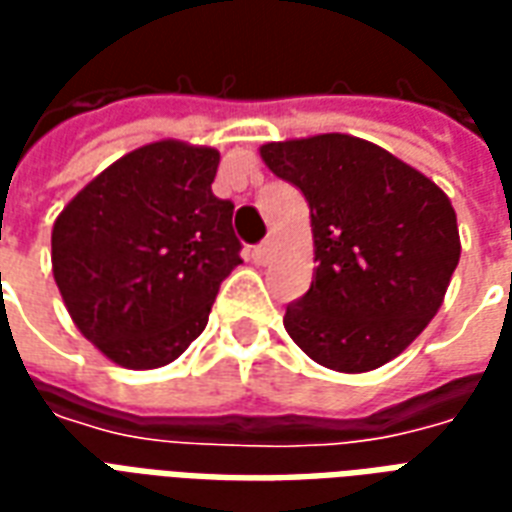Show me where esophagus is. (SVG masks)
Listing matches in <instances>:
<instances>
[{"label":"esophagus","instance_id":"obj_1","mask_svg":"<svg viewBox=\"0 0 512 512\" xmlns=\"http://www.w3.org/2000/svg\"><path fill=\"white\" fill-rule=\"evenodd\" d=\"M274 249H277L274 238H266L263 244L252 249V260H255L257 266H266L268 260H271V255H274Z\"/></svg>","mask_w":512,"mask_h":512}]
</instances>
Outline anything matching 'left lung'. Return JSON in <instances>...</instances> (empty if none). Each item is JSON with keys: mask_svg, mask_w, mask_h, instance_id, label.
I'll return each instance as SVG.
<instances>
[{"mask_svg": "<svg viewBox=\"0 0 512 512\" xmlns=\"http://www.w3.org/2000/svg\"><path fill=\"white\" fill-rule=\"evenodd\" d=\"M260 158L310 205L315 271L310 290L285 310L290 340L337 373L392 362L439 312L458 266L450 197L351 134L266 142Z\"/></svg>", "mask_w": 512, "mask_h": 512, "instance_id": "left-lung-1", "label": "left lung"}]
</instances>
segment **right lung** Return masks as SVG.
<instances>
[{
    "instance_id": "add662e5",
    "label": "right lung",
    "mask_w": 512,
    "mask_h": 512,
    "mask_svg": "<svg viewBox=\"0 0 512 512\" xmlns=\"http://www.w3.org/2000/svg\"><path fill=\"white\" fill-rule=\"evenodd\" d=\"M219 150L158 139L117 158L51 230V271L76 329L115 365L175 362L208 323L238 238L211 191Z\"/></svg>"
}]
</instances>
